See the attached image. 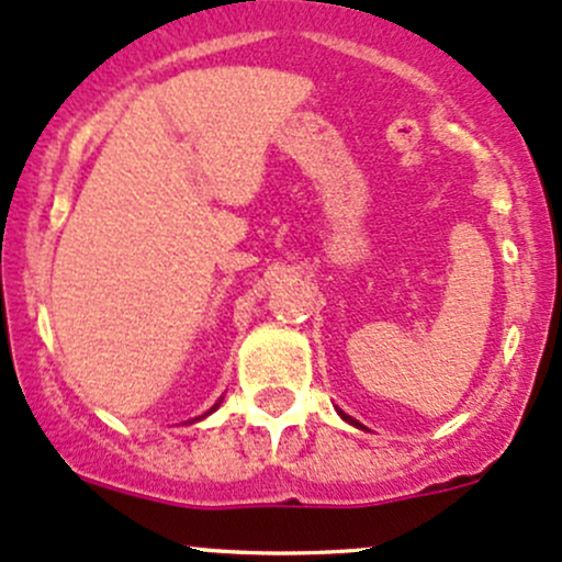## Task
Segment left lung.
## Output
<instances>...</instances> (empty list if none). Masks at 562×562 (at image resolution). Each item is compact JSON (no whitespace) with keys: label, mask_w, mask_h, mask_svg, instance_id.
Returning a JSON list of instances; mask_svg holds the SVG:
<instances>
[{"label":"left lung","mask_w":562,"mask_h":562,"mask_svg":"<svg viewBox=\"0 0 562 562\" xmlns=\"http://www.w3.org/2000/svg\"><path fill=\"white\" fill-rule=\"evenodd\" d=\"M337 413H340V418H342V420H346V424H351V426H356V428H364V426H361V424H359V420H353V418H351V415H346V413H342V409H337Z\"/></svg>","instance_id":"1"}]
</instances>
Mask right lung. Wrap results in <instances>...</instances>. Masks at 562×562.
<instances>
[{
	"instance_id": "right-lung-1",
	"label": "right lung",
	"mask_w": 562,
	"mask_h": 562,
	"mask_svg": "<svg viewBox=\"0 0 562 562\" xmlns=\"http://www.w3.org/2000/svg\"><path fill=\"white\" fill-rule=\"evenodd\" d=\"M222 400H225V396H220V402H216V404H214V407H211V409H209V413L198 415V418H192V420H190V424H198V420H203V418H206V415H211V413H214V409H216V407H220V404H222Z\"/></svg>"
}]
</instances>
